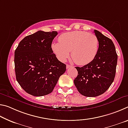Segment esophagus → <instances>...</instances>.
Returning a JSON list of instances; mask_svg holds the SVG:
<instances>
[{"label":"esophagus","mask_w":128,"mask_h":128,"mask_svg":"<svg viewBox=\"0 0 128 128\" xmlns=\"http://www.w3.org/2000/svg\"><path fill=\"white\" fill-rule=\"evenodd\" d=\"M71 67H72V66H70V65H69V64H66V69L71 68Z\"/></svg>","instance_id":"34e87169"}]
</instances>
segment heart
Returning <instances> with one entry per match:
<instances>
[{"label": "heart", "instance_id": "b5f03b06", "mask_svg": "<svg viewBox=\"0 0 128 128\" xmlns=\"http://www.w3.org/2000/svg\"><path fill=\"white\" fill-rule=\"evenodd\" d=\"M98 40L94 34L76 30L62 34L59 42L54 43L52 48L60 61L71 56L78 65H85L94 60L98 50Z\"/></svg>", "mask_w": 128, "mask_h": 128}]
</instances>
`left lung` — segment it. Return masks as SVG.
Instances as JSON below:
<instances>
[{
    "label": "left lung",
    "instance_id": "1",
    "mask_svg": "<svg viewBox=\"0 0 128 128\" xmlns=\"http://www.w3.org/2000/svg\"><path fill=\"white\" fill-rule=\"evenodd\" d=\"M99 48L95 58L82 67L76 66L78 76L74 83L80 94L95 97L105 92L113 82L118 62L114 45L111 39L94 30Z\"/></svg>",
    "mask_w": 128,
    "mask_h": 128
}]
</instances>
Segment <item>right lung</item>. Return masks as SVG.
Here are the masks:
<instances>
[{"instance_id": "1", "label": "right lung", "mask_w": 128, "mask_h": 128, "mask_svg": "<svg viewBox=\"0 0 128 128\" xmlns=\"http://www.w3.org/2000/svg\"><path fill=\"white\" fill-rule=\"evenodd\" d=\"M58 32L38 31L19 43L14 51L16 80L26 92L36 96L51 93L66 65L58 60L51 44Z\"/></svg>"}]
</instances>
